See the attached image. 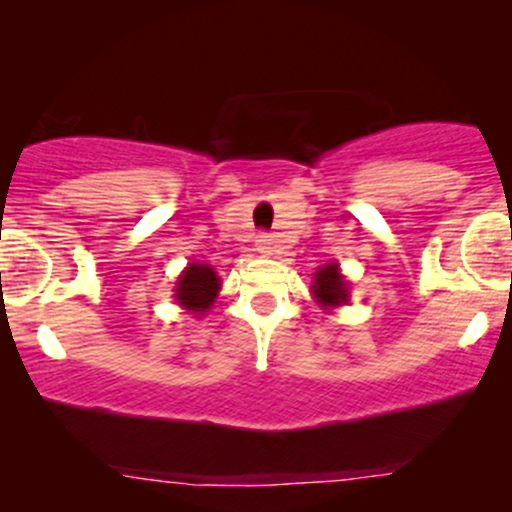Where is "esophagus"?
I'll use <instances>...</instances> for the list:
<instances>
[{"label": "esophagus", "instance_id": "obj_1", "mask_svg": "<svg viewBox=\"0 0 512 512\" xmlns=\"http://www.w3.org/2000/svg\"><path fill=\"white\" fill-rule=\"evenodd\" d=\"M255 245H257V250L262 252V255H272V252H274V238L269 236V233H260V236H257V240H255Z\"/></svg>", "mask_w": 512, "mask_h": 512}]
</instances>
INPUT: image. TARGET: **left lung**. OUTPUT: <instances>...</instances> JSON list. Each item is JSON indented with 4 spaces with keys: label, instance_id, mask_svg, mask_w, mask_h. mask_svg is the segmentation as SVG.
Here are the masks:
<instances>
[{
    "label": "left lung",
    "instance_id": "obj_1",
    "mask_svg": "<svg viewBox=\"0 0 512 512\" xmlns=\"http://www.w3.org/2000/svg\"><path fill=\"white\" fill-rule=\"evenodd\" d=\"M313 296L325 310L339 308V305L349 301V289H346L344 276L339 272V264L332 262L317 269L313 281Z\"/></svg>",
    "mask_w": 512,
    "mask_h": 512
}]
</instances>
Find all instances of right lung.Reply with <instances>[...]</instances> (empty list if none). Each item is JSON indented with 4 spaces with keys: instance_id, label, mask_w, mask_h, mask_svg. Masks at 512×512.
I'll use <instances>...</instances> for the list:
<instances>
[{
    "instance_id": "obj_1",
    "label": "right lung",
    "mask_w": 512,
    "mask_h": 512,
    "mask_svg": "<svg viewBox=\"0 0 512 512\" xmlns=\"http://www.w3.org/2000/svg\"><path fill=\"white\" fill-rule=\"evenodd\" d=\"M221 279L211 264L190 262L175 284V301L195 315H204L219 296Z\"/></svg>"
}]
</instances>
